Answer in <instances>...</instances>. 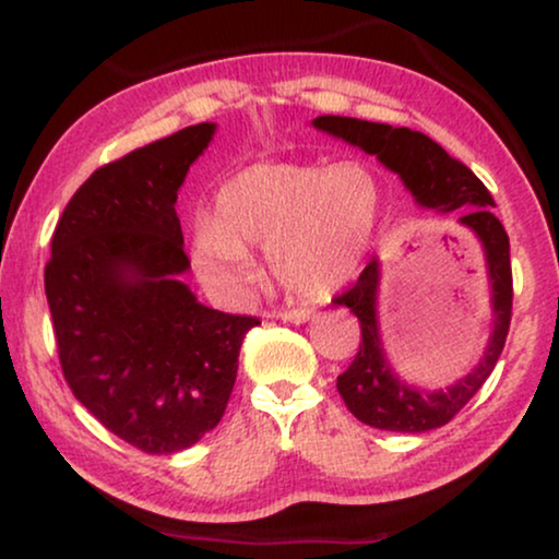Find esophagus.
<instances>
[{
	"label": "esophagus",
	"mask_w": 559,
	"mask_h": 559,
	"mask_svg": "<svg viewBox=\"0 0 559 559\" xmlns=\"http://www.w3.org/2000/svg\"><path fill=\"white\" fill-rule=\"evenodd\" d=\"M312 310L310 308H285L280 310V318L287 320V323H305V320H310Z\"/></svg>",
	"instance_id": "obj_1"
}]
</instances>
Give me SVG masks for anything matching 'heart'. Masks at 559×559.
Returning a JSON list of instances; mask_svg holds the SVG:
<instances>
[{
	"label": "heart",
	"mask_w": 559,
	"mask_h": 559,
	"mask_svg": "<svg viewBox=\"0 0 559 559\" xmlns=\"http://www.w3.org/2000/svg\"><path fill=\"white\" fill-rule=\"evenodd\" d=\"M381 182L369 165L262 163L221 188L213 221L195 234V264L224 293L257 277L251 247H266L274 277L300 297L331 295L369 254Z\"/></svg>",
	"instance_id": "b5f03b06"
}]
</instances>
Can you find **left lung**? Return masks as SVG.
<instances>
[{"instance_id":"1","label":"left lung","mask_w":559,"mask_h":559,"mask_svg":"<svg viewBox=\"0 0 559 559\" xmlns=\"http://www.w3.org/2000/svg\"><path fill=\"white\" fill-rule=\"evenodd\" d=\"M312 124L356 144L369 155H377L389 170L400 175L419 205L440 213L455 211L457 221L484 243L488 277L493 287V335L478 369L440 392L407 386L389 369L377 325V259L364 266L354 287L333 297V302L346 305L361 325L358 354L335 381L350 415L364 425L389 432H427L448 425L491 377L511 325L514 280H511L509 236L501 221L493 216V198L471 167L450 157L438 142L415 129L350 117H318Z\"/></svg>"}]
</instances>
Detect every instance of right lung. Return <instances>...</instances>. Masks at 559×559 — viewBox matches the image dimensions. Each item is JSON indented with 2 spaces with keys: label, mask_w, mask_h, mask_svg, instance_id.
<instances>
[{
  "label": "right lung",
  "mask_w": 559,
  "mask_h": 559,
  "mask_svg": "<svg viewBox=\"0 0 559 559\" xmlns=\"http://www.w3.org/2000/svg\"><path fill=\"white\" fill-rule=\"evenodd\" d=\"M211 121L98 167L68 201L45 264L58 361L75 400L129 445L178 453L224 417L254 316L195 300L178 274V188Z\"/></svg>",
  "instance_id": "1"
}]
</instances>
